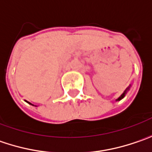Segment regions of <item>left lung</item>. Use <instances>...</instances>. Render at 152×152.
Listing matches in <instances>:
<instances>
[{"instance_id":"8db88e82","label":"left lung","mask_w":152,"mask_h":152,"mask_svg":"<svg viewBox=\"0 0 152 152\" xmlns=\"http://www.w3.org/2000/svg\"><path fill=\"white\" fill-rule=\"evenodd\" d=\"M128 89H129V88H128L127 89H126V90L124 91V93L121 94V96H120V97H119V98L117 99V101H121L122 98H124V97H125V95H126V92H127V90H128Z\"/></svg>"}]
</instances>
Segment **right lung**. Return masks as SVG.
<instances>
[{
	"mask_svg": "<svg viewBox=\"0 0 152 152\" xmlns=\"http://www.w3.org/2000/svg\"><path fill=\"white\" fill-rule=\"evenodd\" d=\"M30 104H31V103H30Z\"/></svg>",
	"mask_w": 152,
	"mask_h": 152,
	"instance_id": "1",
	"label": "right lung"
}]
</instances>
